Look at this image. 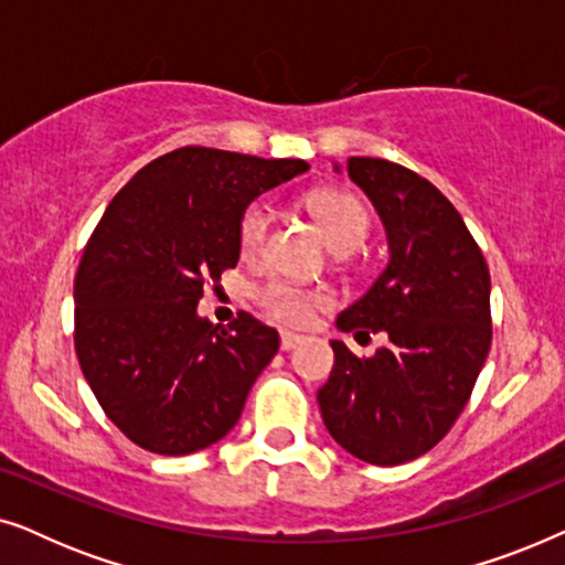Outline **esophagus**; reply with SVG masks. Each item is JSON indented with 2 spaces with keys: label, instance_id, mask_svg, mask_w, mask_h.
I'll return each instance as SVG.
<instances>
[{
  "label": "esophagus",
  "instance_id": "obj_1",
  "mask_svg": "<svg viewBox=\"0 0 565 565\" xmlns=\"http://www.w3.org/2000/svg\"><path fill=\"white\" fill-rule=\"evenodd\" d=\"M300 342H303V337L292 334V331H282V334H280V350H282V352L296 350V347H298Z\"/></svg>",
  "mask_w": 565,
  "mask_h": 565
}]
</instances>
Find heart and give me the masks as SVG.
<instances>
[{
    "mask_svg": "<svg viewBox=\"0 0 565 565\" xmlns=\"http://www.w3.org/2000/svg\"><path fill=\"white\" fill-rule=\"evenodd\" d=\"M306 205L313 218L319 221L329 244L339 254L358 249L365 242L370 231V213L362 205V200L354 198L352 192L321 190L313 192L306 200ZM269 223H273V211H269L267 203L257 200V203L246 207L242 213V221H238V246H242L244 254L252 257V254H257L265 246ZM254 298H257L262 311L273 316L275 321L288 323V327H303V323L313 319L316 308L329 303L327 292L298 288V285H290L285 280H267L265 285H259Z\"/></svg>",
    "mask_w": 565,
    "mask_h": 565,
    "instance_id": "1",
    "label": "heart"
}]
</instances>
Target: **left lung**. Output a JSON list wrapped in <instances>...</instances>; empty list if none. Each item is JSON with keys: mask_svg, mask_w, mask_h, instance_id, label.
Segmentation results:
<instances>
[{"mask_svg": "<svg viewBox=\"0 0 565 565\" xmlns=\"http://www.w3.org/2000/svg\"><path fill=\"white\" fill-rule=\"evenodd\" d=\"M347 174L373 200L391 262L337 327L385 331L391 344L358 358L331 342L334 367L316 398L347 452L401 466L429 452L473 393L491 347V275L460 213L429 180L370 157L347 159Z\"/></svg>", "mask_w": 565, "mask_h": 565, "instance_id": "1", "label": "left lung"}]
</instances>
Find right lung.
<instances>
[{
    "label": "right lung",
    "mask_w": 565,
    "mask_h": 565,
    "mask_svg": "<svg viewBox=\"0 0 565 565\" xmlns=\"http://www.w3.org/2000/svg\"><path fill=\"white\" fill-rule=\"evenodd\" d=\"M300 159L184 146L146 164L107 205L74 277V347L115 427L143 450L190 455L226 437L280 337L246 311L198 316L238 262V221Z\"/></svg>",
    "instance_id": "add662e5"
}]
</instances>
